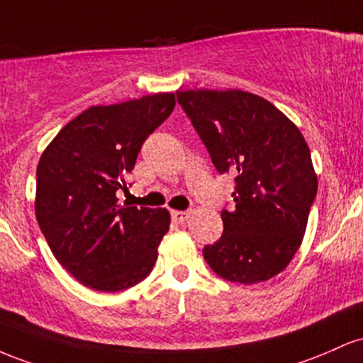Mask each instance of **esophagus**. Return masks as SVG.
<instances>
[{
  "instance_id": "34e87169",
  "label": "esophagus",
  "mask_w": 363,
  "mask_h": 363,
  "mask_svg": "<svg viewBox=\"0 0 363 363\" xmlns=\"http://www.w3.org/2000/svg\"><path fill=\"white\" fill-rule=\"evenodd\" d=\"M190 213L189 211H171V218H173V221L177 223H185L186 219H189Z\"/></svg>"
}]
</instances>
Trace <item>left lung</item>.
<instances>
[{
  "label": "left lung",
  "mask_w": 363,
  "mask_h": 363,
  "mask_svg": "<svg viewBox=\"0 0 363 363\" xmlns=\"http://www.w3.org/2000/svg\"><path fill=\"white\" fill-rule=\"evenodd\" d=\"M219 174H235L225 230L203 247L219 278L254 284L279 274L302 243L317 195L311 150L300 130L264 97L243 91H177Z\"/></svg>",
  "instance_id": "8db88e82"
}]
</instances>
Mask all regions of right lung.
<instances>
[{
	"label": "right lung",
	"mask_w": 363,
	"mask_h": 363,
	"mask_svg": "<svg viewBox=\"0 0 363 363\" xmlns=\"http://www.w3.org/2000/svg\"><path fill=\"white\" fill-rule=\"evenodd\" d=\"M174 108V94L92 106L40 156L35 216L58 262L97 291H121L152 271L169 230L166 209L130 207L118 190L142 144Z\"/></svg>",
	"instance_id": "add662e5"
}]
</instances>
